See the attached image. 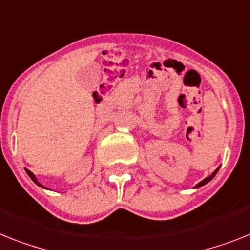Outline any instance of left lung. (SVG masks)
<instances>
[{
  "mask_svg": "<svg viewBox=\"0 0 250 250\" xmlns=\"http://www.w3.org/2000/svg\"><path fill=\"white\" fill-rule=\"evenodd\" d=\"M219 169H220V167H217V169H216V170L213 171V173L211 174V175H209V177L205 178V179H203L202 182H200V183L197 184V186L194 187V188H200V187H202V186H205V184H207V183H208L209 180H212V179H213V177H215V175H216V173H217V171H219Z\"/></svg>",
  "mask_w": 250,
  "mask_h": 250,
  "instance_id": "8db88e82",
  "label": "left lung"
}]
</instances>
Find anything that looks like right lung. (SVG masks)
Masks as SVG:
<instances>
[{"mask_svg":"<svg viewBox=\"0 0 250 250\" xmlns=\"http://www.w3.org/2000/svg\"><path fill=\"white\" fill-rule=\"evenodd\" d=\"M25 171H26V174H28L29 177H30V178H31V180H33V182H34V183H35V184H37V186L42 187V188H45V187H43V186H42V184H41V183H39V182H38L37 177H35L34 174L31 173V171H30V170H28V169H25ZM45 189H48V188H45Z\"/></svg>","mask_w":250,"mask_h":250,"instance_id":"obj_1","label":"right lung"}]
</instances>
